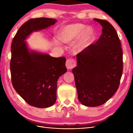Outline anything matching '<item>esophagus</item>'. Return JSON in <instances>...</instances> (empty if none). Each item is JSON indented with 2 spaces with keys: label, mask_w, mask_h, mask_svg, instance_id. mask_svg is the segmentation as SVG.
Segmentation results:
<instances>
[{
  "label": "esophagus",
  "mask_w": 133,
  "mask_h": 133,
  "mask_svg": "<svg viewBox=\"0 0 133 133\" xmlns=\"http://www.w3.org/2000/svg\"><path fill=\"white\" fill-rule=\"evenodd\" d=\"M76 63L73 58H69L67 59L66 62V66L67 69H72L75 66Z\"/></svg>",
  "instance_id": "1"
}]
</instances>
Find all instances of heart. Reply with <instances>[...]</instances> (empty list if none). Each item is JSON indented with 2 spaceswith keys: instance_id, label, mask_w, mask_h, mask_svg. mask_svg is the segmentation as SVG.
Masks as SVG:
<instances>
[{
  "instance_id": "heart-1",
  "label": "heart",
  "mask_w": 133,
  "mask_h": 133,
  "mask_svg": "<svg viewBox=\"0 0 133 133\" xmlns=\"http://www.w3.org/2000/svg\"><path fill=\"white\" fill-rule=\"evenodd\" d=\"M92 35L91 27L84 28V25L81 23H75L65 27L59 33V38L63 43L70 42L77 39L80 35L78 41L74 46V50L79 52L87 46Z\"/></svg>"
}]
</instances>
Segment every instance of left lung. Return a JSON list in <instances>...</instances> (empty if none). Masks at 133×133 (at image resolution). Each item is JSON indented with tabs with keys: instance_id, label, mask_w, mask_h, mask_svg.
<instances>
[{
	"instance_id": "1",
	"label": "left lung",
	"mask_w": 133,
	"mask_h": 133,
	"mask_svg": "<svg viewBox=\"0 0 133 133\" xmlns=\"http://www.w3.org/2000/svg\"><path fill=\"white\" fill-rule=\"evenodd\" d=\"M102 27L94 44L77 55L72 69L78 99L84 106H101L113 95L119 86L123 71L121 43L114 27L105 20L94 19Z\"/></svg>"
}]
</instances>
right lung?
<instances>
[{
	"mask_svg": "<svg viewBox=\"0 0 133 133\" xmlns=\"http://www.w3.org/2000/svg\"><path fill=\"white\" fill-rule=\"evenodd\" d=\"M56 21L48 18L29 20L20 27L11 44L12 86L28 104L39 108L55 103L58 79L67 71L66 58L30 51L25 40L32 32L46 29Z\"/></svg>",
	"mask_w": 133,
	"mask_h": 133,
	"instance_id": "obj_1",
	"label": "right lung"
}]
</instances>
